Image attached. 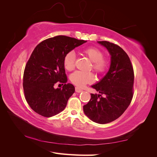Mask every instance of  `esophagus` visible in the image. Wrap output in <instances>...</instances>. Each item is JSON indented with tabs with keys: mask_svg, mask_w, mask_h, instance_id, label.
Segmentation results:
<instances>
[{
	"mask_svg": "<svg viewBox=\"0 0 157 157\" xmlns=\"http://www.w3.org/2000/svg\"><path fill=\"white\" fill-rule=\"evenodd\" d=\"M82 91H83V90H82V89H80V88H78V87H76V88H75V92H76L80 93V92H82Z\"/></svg>",
	"mask_w": 157,
	"mask_h": 157,
	"instance_id": "esophagus-1",
	"label": "esophagus"
}]
</instances>
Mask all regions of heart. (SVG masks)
<instances>
[{
	"mask_svg": "<svg viewBox=\"0 0 157 157\" xmlns=\"http://www.w3.org/2000/svg\"><path fill=\"white\" fill-rule=\"evenodd\" d=\"M84 54L92 61V69L98 75H101L108 69L109 61L103 58V52L96 47H89L83 50ZM64 68L69 71H73L75 66V54L73 51L67 52L63 59ZM71 82L77 87H84L87 84L92 83L95 77L92 73L75 71L70 76Z\"/></svg>",
	"mask_w": 157,
	"mask_h": 157,
	"instance_id": "obj_1",
	"label": "heart"
}]
</instances>
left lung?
I'll use <instances>...</instances> for the list:
<instances>
[{"label":"left lung","instance_id":"1","mask_svg":"<svg viewBox=\"0 0 157 157\" xmlns=\"http://www.w3.org/2000/svg\"><path fill=\"white\" fill-rule=\"evenodd\" d=\"M111 56L108 73L92 86L100 94H91L83 106L90 119L98 124H107L120 117L130 105L134 95V69L128 54L119 46L108 41H98Z\"/></svg>","mask_w":157,"mask_h":157}]
</instances>
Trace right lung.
I'll return each mask as SVG.
<instances>
[{
  "instance_id": "obj_1",
  "label": "right lung",
  "mask_w": 157,
  "mask_h": 157,
  "mask_svg": "<svg viewBox=\"0 0 157 157\" xmlns=\"http://www.w3.org/2000/svg\"><path fill=\"white\" fill-rule=\"evenodd\" d=\"M86 42L59 35L42 41L33 51L23 73V87L27 103L39 115L51 117L65 109L75 86L67 84L63 59ZM56 83H62L63 88L55 89Z\"/></svg>"
}]
</instances>
